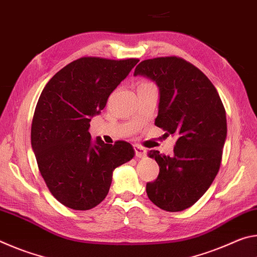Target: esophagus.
<instances>
[{
	"instance_id": "obj_1",
	"label": "esophagus",
	"mask_w": 257,
	"mask_h": 257,
	"mask_svg": "<svg viewBox=\"0 0 257 257\" xmlns=\"http://www.w3.org/2000/svg\"><path fill=\"white\" fill-rule=\"evenodd\" d=\"M134 150H135V153H136V156L138 159H143L145 158L146 156V150L144 149V147L139 146V145H134Z\"/></svg>"
}]
</instances>
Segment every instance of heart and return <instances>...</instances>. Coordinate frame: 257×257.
Segmentation results:
<instances>
[{"instance_id": "b5f03b06", "label": "heart", "mask_w": 257, "mask_h": 257, "mask_svg": "<svg viewBox=\"0 0 257 257\" xmlns=\"http://www.w3.org/2000/svg\"><path fill=\"white\" fill-rule=\"evenodd\" d=\"M147 82H149V81H142V82H141V84H139V85H143V84H147Z\"/></svg>"}]
</instances>
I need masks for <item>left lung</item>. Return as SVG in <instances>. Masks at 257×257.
Returning a JSON list of instances; mask_svg holds the SVG:
<instances>
[{
    "label": "left lung",
    "mask_w": 257,
    "mask_h": 257,
    "mask_svg": "<svg viewBox=\"0 0 257 257\" xmlns=\"http://www.w3.org/2000/svg\"><path fill=\"white\" fill-rule=\"evenodd\" d=\"M134 75L145 76L159 86L155 125L167 136H177L172 156L150 152L160 172L147 182V196L164 211H184L205 194L219 172L227 138L222 101L211 80L178 56L142 61Z\"/></svg>",
    "instance_id": "left-lung-1"
}]
</instances>
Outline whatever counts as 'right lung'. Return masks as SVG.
<instances>
[{
  "label": "right lung",
  "instance_id": "add662e5",
  "mask_svg": "<svg viewBox=\"0 0 257 257\" xmlns=\"http://www.w3.org/2000/svg\"><path fill=\"white\" fill-rule=\"evenodd\" d=\"M138 61L84 56L56 72L43 89L32 147L47 188L64 206L86 211L98 205L110 189L113 170L134 158L129 143L105 144L99 137L93 143L88 129Z\"/></svg>",
  "mask_w": 257,
  "mask_h": 257
}]
</instances>
